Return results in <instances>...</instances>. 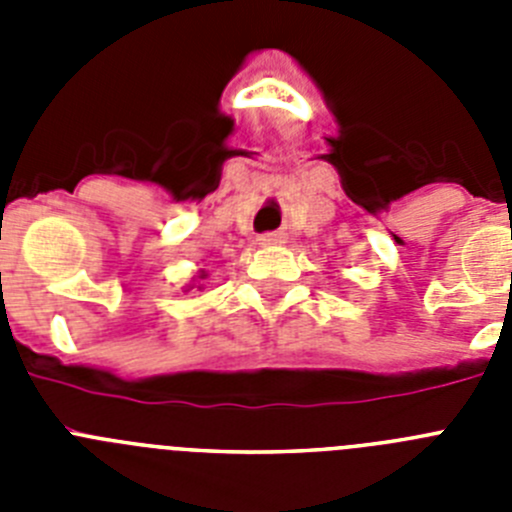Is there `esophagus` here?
I'll return each instance as SVG.
<instances>
[{"label": "esophagus", "instance_id": "34e87169", "mask_svg": "<svg viewBox=\"0 0 512 512\" xmlns=\"http://www.w3.org/2000/svg\"><path fill=\"white\" fill-rule=\"evenodd\" d=\"M259 243L261 246H279L284 243V233H264L259 235Z\"/></svg>", "mask_w": 512, "mask_h": 512}]
</instances>
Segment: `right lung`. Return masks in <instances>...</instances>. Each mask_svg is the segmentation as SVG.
<instances>
[{
	"label": "right lung",
	"instance_id": "right-lung-1",
	"mask_svg": "<svg viewBox=\"0 0 512 512\" xmlns=\"http://www.w3.org/2000/svg\"><path fill=\"white\" fill-rule=\"evenodd\" d=\"M210 277V274H207V269H197L192 274V279H189L187 284H184V292H192V289H205V279Z\"/></svg>",
	"mask_w": 512,
	"mask_h": 512
}]
</instances>
